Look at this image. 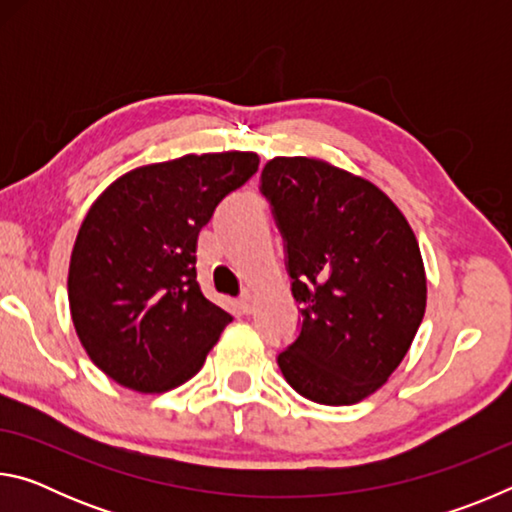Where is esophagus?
Returning <instances> with one entry per match:
<instances>
[{"label": "esophagus", "mask_w": 512, "mask_h": 512, "mask_svg": "<svg viewBox=\"0 0 512 512\" xmlns=\"http://www.w3.org/2000/svg\"><path fill=\"white\" fill-rule=\"evenodd\" d=\"M239 309L244 311V314H250V311H253V298H250V293H241Z\"/></svg>", "instance_id": "obj_1"}]
</instances>
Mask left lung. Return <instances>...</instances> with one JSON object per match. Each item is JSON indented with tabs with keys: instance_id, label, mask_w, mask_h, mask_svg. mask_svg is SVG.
I'll return each mask as SVG.
<instances>
[{
	"instance_id": "left-lung-1",
	"label": "left lung",
	"mask_w": 512,
	"mask_h": 512,
	"mask_svg": "<svg viewBox=\"0 0 512 512\" xmlns=\"http://www.w3.org/2000/svg\"><path fill=\"white\" fill-rule=\"evenodd\" d=\"M259 192L284 239L298 336L277 352L311 402H361L409 352L427 307L418 241L384 192L311 158H273Z\"/></svg>"
}]
</instances>
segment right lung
I'll return each mask as SVG.
<instances>
[{"label":"right lung","instance_id":"right-lung-1","mask_svg":"<svg viewBox=\"0 0 512 512\" xmlns=\"http://www.w3.org/2000/svg\"><path fill=\"white\" fill-rule=\"evenodd\" d=\"M255 153H203L115 180L76 237L69 309L117 384L162 393L192 379L232 316L196 282V239L225 196L255 176Z\"/></svg>","mask_w":512,"mask_h":512}]
</instances>
